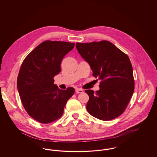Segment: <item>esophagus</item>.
<instances>
[{
    "instance_id": "esophagus-1",
    "label": "esophagus",
    "mask_w": 157,
    "mask_h": 157,
    "mask_svg": "<svg viewBox=\"0 0 157 157\" xmlns=\"http://www.w3.org/2000/svg\"><path fill=\"white\" fill-rule=\"evenodd\" d=\"M75 92L76 94H80L83 92V90L82 89H79V88H77L75 90Z\"/></svg>"
}]
</instances>
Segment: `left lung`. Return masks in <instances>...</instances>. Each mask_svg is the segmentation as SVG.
<instances>
[{"instance_id":"1","label":"left lung","mask_w":157,"mask_h":157,"mask_svg":"<svg viewBox=\"0 0 157 157\" xmlns=\"http://www.w3.org/2000/svg\"><path fill=\"white\" fill-rule=\"evenodd\" d=\"M82 58L89 64L92 76L100 79V89L89 95L86 109L99 120L109 121L126 109L134 91L132 64L128 56L108 40L76 44Z\"/></svg>"}]
</instances>
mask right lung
Here are the masks:
<instances>
[{
	"mask_svg": "<svg viewBox=\"0 0 157 157\" xmlns=\"http://www.w3.org/2000/svg\"><path fill=\"white\" fill-rule=\"evenodd\" d=\"M75 43L46 40L23 60L17 79V87L23 106L37 122L49 124L59 119L75 89L61 90L53 83L60 71L64 56Z\"/></svg>",
	"mask_w": 157,
	"mask_h": 157,
	"instance_id": "add662e5",
	"label": "right lung"
}]
</instances>
